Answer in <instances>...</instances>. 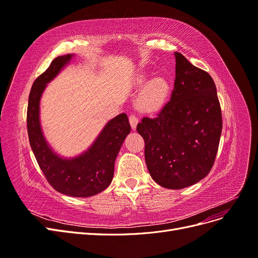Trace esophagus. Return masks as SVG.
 Masks as SVG:
<instances>
[{
    "instance_id": "obj_1",
    "label": "esophagus",
    "mask_w": 258,
    "mask_h": 258,
    "mask_svg": "<svg viewBox=\"0 0 258 258\" xmlns=\"http://www.w3.org/2000/svg\"><path fill=\"white\" fill-rule=\"evenodd\" d=\"M129 122H130V124H131L132 130H136L137 124H138V122H139L138 117H137L135 114H131V115L129 116Z\"/></svg>"
}]
</instances>
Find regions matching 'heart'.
<instances>
[{"mask_svg": "<svg viewBox=\"0 0 258 258\" xmlns=\"http://www.w3.org/2000/svg\"><path fill=\"white\" fill-rule=\"evenodd\" d=\"M144 82V76L139 79V84ZM170 92V84L166 77L157 76L148 82L140 96V103L147 110H155L165 104Z\"/></svg>", "mask_w": 258, "mask_h": 258, "instance_id": "heart-1", "label": "heart"}]
</instances>
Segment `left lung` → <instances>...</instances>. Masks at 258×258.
Listing matches in <instances>:
<instances>
[{
	"label": "left lung",
	"instance_id": "left-lung-1",
	"mask_svg": "<svg viewBox=\"0 0 258 258\" xmlns=\"http://www.w3.org/2000/svg\"><path fill=\"white\" fill-rule=\"evenodd\" d=\"M175 81L169 102L137 131L145 142V162L154 181L181 189L212 169L223 128L215 84L204 70L175 52Z\"/></svg>",
	"mask_w": 258,
	"mask_h": 258
}]
</instances>
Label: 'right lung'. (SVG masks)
<instances>
[{"mask_svg": "<svg viewBox=\"0 0 258 258\" xmlns=\"http://www.w3.org/2000/svg\"><path fill=\"white\" fill-rule=\"evenodd\" d=\"M73 54L54 58L33 83L30 91L27 128L31 148L48 183L72 197H90L103 191L114 176V163L131 127L124 113L108 121L93 144L77 157L62 158L49 147L40 122V101L46 85L58 75Z\"/></svg>", "mask_w": 258, "mask_h": 258, "instance_id": "add662e5", "label": "right lung"}]
</instances>
